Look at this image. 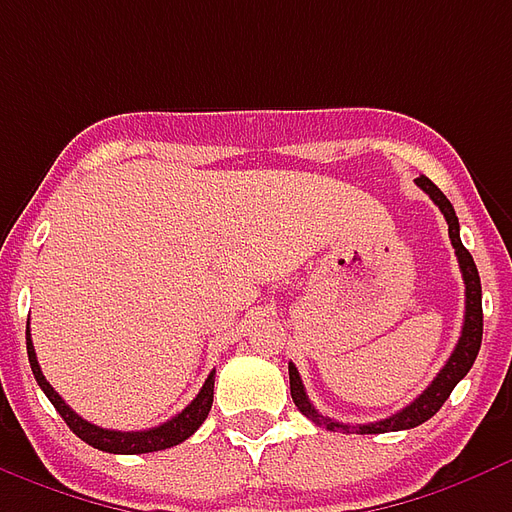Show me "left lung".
Wrapping results in <instances>:
<instances>
[{
    "mask_svg": "<svg viewBox=\"0 0 512 512\" xmlns=\"http://www.w3.org/2000/svg\"><path fill=\"white\" fill-rule=\"evenodd\" d=\"M426 195H429L434 203L439 206V211L445 214V222H448V236L450 244L456 249L458 257V268H461V276H464V287H467V309H464V328H461V336H458L456 350L450 352L448 363L442 366V372L434 377L426 391L420 393L418 399L410 401L404 410H399L391 418L374 420V423H366V426H350V423H339V420L325 418L320 412L314 410V404L309 401L304 391V382L298 377V369L290 363V393H293V401L298 410L304 412L306 418L323 426L328 431H347V434H385V431H404V429H415L420 423H426L431 415H437L439 407L448 401L450 391L456 388L458 382L467 377V372L472 369V363L478 358L480 342H483V290H480V276L475 260L467 252V246L461 244V236H458V217L450 200L439 192V187L434 181H429L426 176L415 179Z\"/></svg>",
    "mask_w": 512,
    "mask_h": 512,
    "instance_id": "1",
    "label": "left lung"
}]
</instances>
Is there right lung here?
<instances>
[{
  "instance_id": "1",
  "label": "right lung",
  "mask_w": 512,
  "mask_h": 512,
  "mask_svg": "<svg viewBox=\"0 0 512 512\" xmlns=\"http://www.w3.org/2000/svg\"><path fill=\"white\" fill-rule=\"evenodd\" d=\"M26 352H29V363H32V374L37 385L43 388V393L48 396V401L54 404L56 412L62 415L64 423L70 426L73 434L89 442L92 448L105 450V453H124V456H135V453H154V450H165L179 445L184 439H189L195 431L200 429V423L208 418V410H211V401H214V372L208 374V380L203 382V388L195 399L189 401L187 407L170 418L168 423L162 426H154V429L146 431H113V429H100L89 420H83L78 412H73L70 404H64V399L51 388V382L45 380L43 372H40V363H37V352H34L32 336H29V323H26Z\"/></svg>"
}]
</instances>
